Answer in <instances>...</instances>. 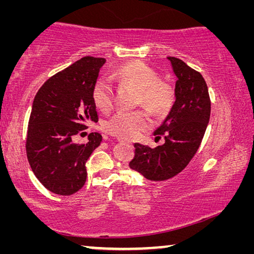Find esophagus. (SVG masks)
Returning a JSON list of instances; mask_svg holds the SVG:
<instances>
[{
    "label": "esophagus",
    "instance_id": "obj_1",
    "mask_svg": "<svg viewBox=\"0 0 254 254\" xmlns=\"http://www.w3.org/2000/svg\"><path fill=\"white\" fill-rule=\"evenodd\" d=\"M118 141H119V142H121V143H127V144H130V145H132V143H130V142H127V141H124L123 139H118Z\"/></svg>",
    "mask_w": 254,
    "mask_h": 254
}]
</instances>
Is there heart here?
<instances>
[{
    "mask_svg": "<svg viewBox=\"0 0 254 254\" xmlns=\"http://www.w3.org/2000/svg\"><path fill=\"white\" fill-rule=\"evenodd\" d=\"M120 85L139 92L137 103L156 115L168 113L175 103V89L160 80L156 70L143 63L124 64L111 76ZM94 104L102 112H109L113 105V88L109 80L97 79L93 86ZM149 127V119L142 111H120L105 124V130L123 140L139 136Z\"/></svg>",
    "mask_w": 254,
    "mask_h": 254,
    "instance_id": "b5f03b06",
    "label": "heart"
}]
</instances>
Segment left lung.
Masks as SVG:
<instances>
[{
  "label": "left lung",
  "mask_w": 254,
  "mask_h": 254,
  "mask_svg": "<svg viewBox=\"0 0 254 254\" xmlns=\"http://www.w3.org/2000/svg\"><path fill=\"white\" fill-rule=\"evenodd\" d=\"M177 77L176 101L163 123L153 134L165 136L157 148L135 143L130 168L149 180L160 182L179 174L198 150L210 117V100L206 81L200 72L183 60L168 57Z\"/></svg>",
  "instance_id": "obj_1"
}]
</instances>
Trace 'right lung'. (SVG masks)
I'll list each match as a JSON object with an SVG mask.
<instances>
[{
  "label": "right lung",
  "instance_id": "1",
  "mask_svg": "<svg viewBox=\"0 0 254 254\" xmlns=\"http://www.w3.org/2000/svg\"><path fill=\"white\" fill-rule=\"evenodd\" d=\"M106 60L84 57L46 81L33 100L27 132V157L39 182L51 192L68 196L84 186L86 161L102 142L97 132L77 143L87 124L97 122L92 91Z\"/></svg>",
  "mask_w": 254,
  "mask_h": 254
}]
</instances>
